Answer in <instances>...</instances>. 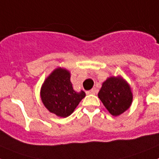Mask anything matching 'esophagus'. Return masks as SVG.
<instances>
[{
  "label": "esophagus",
  "instance_id": "34e87169",
  "mask_svg": "<svg viewBox=\"0 0 159 159\" xmlns=\"http://www.w3.org/2000/svg\"><path fill=\"white\" fill-rule=\"evenodd\" d=\"M96 90L95 89H92V90H90V91H88V92H87V94H88V95H95V93H96Z\"/></svg>",
  "mask_w": 159,
  "mask_h": 159
}]
</instances>
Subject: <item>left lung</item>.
I'll use <instances>...</instances> for the list:
<instances>
[{
  "instance_id": "obj_1",
  "label": "left lung",
  "mask_w": 159,
  "mask_h": 159,
  "mask_svg": "<svg viewBox=\"0 0 159 159\" xmlns=\"http://www.w3.org/2000/svg\"><path fill=\"white\" fill-rule=\"evenodd\" d=\"M98 96L113 116H119L126 111L133 101L130 84L121 75L107 79L102 84Z\"/></svg>"
}]
</instances>
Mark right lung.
Masks as SVG:
<instances>
[{"mask_svg":"<svg viewBox=\"0 0 159 159\" xmlns=\"http://www.w3.org/2000/svg\"><path fill=\"white\" fill-rule=\"evenodd\" d=\"M70 79V71L59 67L45 79L40 88L43 104L51 113L59 117L69 116L86 96L82 90L77 92L73 89Z\"/></svg>","mask_w":159,"mask_h":159,"instance_id":"obj_1","label":"right lung"}]
</instances>
